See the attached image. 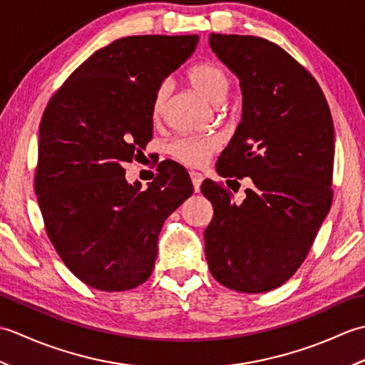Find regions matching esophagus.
Returning <instances> with one entry per match:
<instances>
[{
  "mask_svg": "<svg viewBox=\"0 0 365 365\" xmlns=\"http://www.w3.org/2000/svg\"><path fill=\"white\" fill-rule=\"evenodd\" d=\"M190 177H191V182H192V187H195V191L197 192L200 190V183H202V174L200 173H196V170H191L190 173Z\"/></svg>",
  "mask_w": 365,
  "mask_h": 365,
  "instance_id": "34e87169",
  "label": "esophagus"
}]
</instances>
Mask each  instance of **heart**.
<instances>
[{"instance_id":"obj_1","label":"heart","mask_w":365,"mask_h":365,"mask_svg":"<svg viewBox=\"0 0 365 365\" xmlns=\"http://www.w3.org/2000/svg\"><path fill=\"white\" fill-rule=\"evenodd\" d=\"M188 81L200 96H204L212 105H220L227 96L230 80L222 67L213 63H200L190 68ZM170 94V84L168 81L161 83L153 96L152 113L153 118H161L163 111ZM221 139L216 135H190L177 138L170 143L169 152L174 158L190 166H202L212 155L220 149Z\"/></svg>"}]
</instances>
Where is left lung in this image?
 <instances>
[{
    "instance_id": "1",
    "label": "left lung",
    "mask_w": 365,
    "mask_h": 365,
    "mask_svg": "<svg viewBox=\"0 0 365 365\" xmlns=\"http://www.w3.org/2000/svg\"><path fill=\"white\" fill-rule=\"evenodd\" d=\"M213 53L240 80L243 114L221 152V177H251L242 204L212 180L204 232L212 276L227 289L263 293L294 274L332 202L334 125L319 83L262 37L215 34Z\"/></svg>"
}]
</instances>
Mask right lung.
Here are the masks:
<instances>
[{
  "label": "right lung",
  "mask_w": 365,
  "mask_h": 365,
  "mask_svg": "<svg viewBox=\"0 0 365 365\" xmlns=\"http://www.w3.org/2000/svg\"><path fill=\"white\" fill-rule=\"evenodd\" d=\"M199 36H130L97 50L46 105L38 127L36 195L66 267L86 285L130 290L152 274L168 216L192 195L187 169L160 163L141 191L123 165L153 133V96Z\"/></svg>",
  "instance_id": "right-lung-1"
}]
</instances>
